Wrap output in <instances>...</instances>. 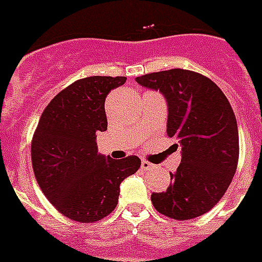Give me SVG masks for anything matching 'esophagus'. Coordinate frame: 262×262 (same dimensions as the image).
<instances>
[{"mask_svg": "<svg viewBox=\"0 0 262 262\" xmlns=\"http://www.w3.org/2000/svg\"><path fill=\"white\" fill-rule=\"evenodd\" d=\"M154 168H156L154 164H151V162H148V161H141V169L148 170V169H154Z\"/></svg>", "mask_w": 262, "mask_h": 262, "instance_id": "34e87169", "label": "esophagus"}]
</instances>
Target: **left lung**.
<instances>
[{
	"label": "left lung",
	"instance_id": "1",
	"mask_svg": "<svg viewBox=\"0 0 262 262\" xmlns=\"http://www.w3.org/2000/svg\"><path fill=\"white\" fill-rule=\"evenodd\" d=\"M136 82L165 97L166 135L182 147L180 165L169 172L172 183L151 194L152 205L179 221L208 212L228 190L239 160L237 122L228 98L211 79L186 69L154 72Z\"/></svg>",
	"mask_w": 262,
	"mask_h": 262
}]
</instances>
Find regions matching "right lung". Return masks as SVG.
Segmentation results:
<instances>
[{"label": "right lung", "mask_w": 262, "mask_h": 262, "mask_svg": "<svg viewBox=\"0 0 262 262\" xmlns=\"http://www.w3.org/2000/svg\"><path fill=\"white\" fill-rule=\"evenodd\" d=\"M123 76H90L72 83L41 114L32 140V164L40 189L69 220L96 222L115 210L122 180L140 168L139 157L112 160L97 147L106 130L105 98Z\"/></svg>", "instance_id": "right-lung-1"}]
</instances>
